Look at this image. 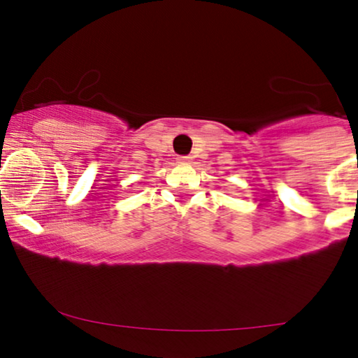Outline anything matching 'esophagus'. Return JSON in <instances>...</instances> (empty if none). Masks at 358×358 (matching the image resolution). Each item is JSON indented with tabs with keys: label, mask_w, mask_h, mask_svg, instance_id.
<instances>
[{
	"label": "esophagus",
	"mask_w": 358,
	"mask_h": 358,
	"mask_svg": "<svg viewBox=\"0 0 358 358\" xmlns=\"http://www.w3.org/2000/svg\"><path fill=\"white\" fill-rule=\"evenodd\" d=\"M190 162H192L190 156H180L178 158V163H182V165H188Z\"/></svg>",
	"instance_id": "obj_1"
}]
</instances>
